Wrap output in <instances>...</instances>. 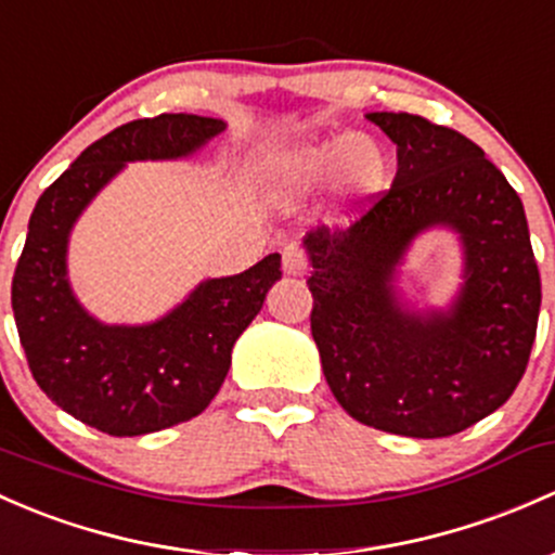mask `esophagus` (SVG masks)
Masks as SVG:
<instances>
[{
    "label": "esophagus",
    "mask_w": 555,
    "mask_h": 555,
    "mask_svg": "<svg viewBox=\"0 0 555 555\" xmlns=\"http://www.w3.org/2000/svg\"><path fill=\"white\" fill-rule=\"evenodd\" d=\"M282 266H284V273H287V276H302L308 268L306 253H302L300 247H295V244H289V247H284V253H282Z\"/></svg>",
    "instance_id": "obj_1"
}]
</instances>
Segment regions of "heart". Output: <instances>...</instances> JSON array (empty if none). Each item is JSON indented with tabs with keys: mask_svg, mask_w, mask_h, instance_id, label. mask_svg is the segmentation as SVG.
Returning a JSON list of instances; mask_svg holds the SVG:
<instances>
[{
	"mask_svg": "<svg viewBox=\"0 0 555 555\" xmlns=\"http://www.w3.org/2000/svg\"><path fill=\"white\" fill-rule=\"evenodd\" d=\"M337 175L343 196L366 202L383 191L388 162L380 145L366 135H335L319 143L271 151L258 162V178L273 199H295Z\"/></svg>",
	"mask_w": 555,
	"mask_h": 555,
	"instance_id": "b5f03b06",
	"label": "heart"
}]
</instances>
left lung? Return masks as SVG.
Instances as JSON below:
<instances>
[{"instance_id": "obj_1", "label": "left lung", "mask_w": 555, "mask_h": 555, "mask_svg": "<svg viewBox=\"0 0 555 555\" xmlns=\"http://www.w3.org/2000/svg\"><path fill=\"white\" fill-rule=\"evenodd\" d=\"M366 119L396 143L399 170L351 229L302 238L311 335L348 415L441 439L500 410L521 380L538 335V260L521 199L474 140L415 114ZM434 228L459 233L464 282L447 309H415L398 266Z\"/></svg>"}]
</instances>
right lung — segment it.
Segmentation results:
<instances>
[{
  "label": "right lung",
  "mask_w": 555,
  "mask_h": 555,
  "mask_svg": "<svg viewBox=\"0 0 555 555\" xmlns=\"http://www.w3.org/2000/svg\"><path fill=\"white\" fill-rule=\"evenodd\" d=\"M223 119L159 114L87 145L39 196L13 276V313L28 366L47 399L108 436H143L202 415L223 385L233 343L282 279L273 253L236 276L204 279L149 324H106L68 282V238L79 215L130 162L194 156Z\"/></svg>",
  "instance_id": "obj_1"
}]
</instances>
